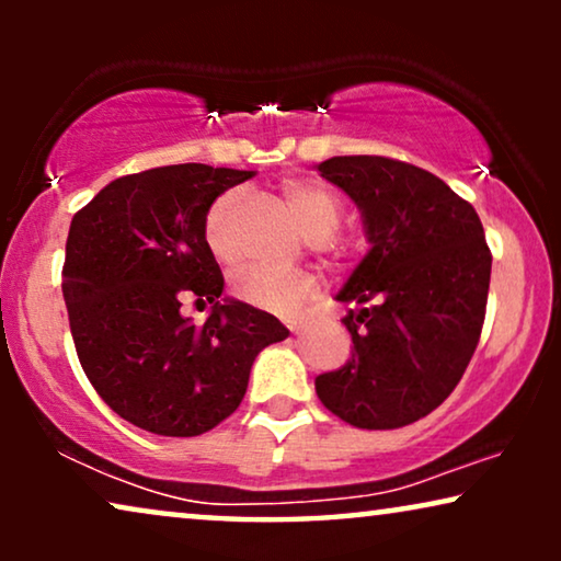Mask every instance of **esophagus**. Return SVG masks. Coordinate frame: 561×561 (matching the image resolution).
<instances>
[{
    "label": "esophagus",
    "instance_id": "esophagus-1",
    "mask_svg": "<svg viewBox=\"0 0 561 561\" xmlns=\"http://www.w3.org/2000/svg\"><path fill=\"white\" fill-rule=\"evenodd\" d=\"M288 329H290V332H294V334H298V332H301V324H298V321H288Z\"/></svg>",
    "mask_w": 561,
    "mask_h": 561
}]
</instances>
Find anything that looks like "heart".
Here are the masks:
<instances>
[{"instance_id": "heart-1", "label": "heart", "mask_w": 561, "mask_h": 561, "mask_svg": "<svg viewBox=\"0 0 561 561\" xmlns=\"http://www.w3.org/2000/svg\"><path fill=\"white\" fill-rule=\"evenodd\" d=\"M283 194L294 206L309 240L324 242L336 232L342 219V204L332 188L311 179H288L283 183ZM237 209H240V194L227 191V194L214 198L204 214V242L219 263H234L237 257L232 240ZM232 290L237 298L255 306V309L288 317L317 296V283L304 273H280L273 267L250 265L234 275Z\"/></svg>"}]
</instances>
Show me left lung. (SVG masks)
<instances>
[{"instance_id": "obj_1", "label": "left lung", "mask_w": 561, "mask_h": 561, "mask_svg": "<svg viewBox=\"0 0 561 561\" xmlns=\"http://www.w3.org/2000/svg\"><path fill=\"white\" fill-rule=\"evenodd\" d=\"M363 214L367 255L336 294L352 357L317 396L357 428L424 419L457 388L478 347L490 255L478 211L434 173L380 156L317 165Z\"/></svg>"}]
</instances>
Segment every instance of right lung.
<instances>
[{
    "mask_svg": "<svg viewBox=\"0 0 561 561\" xmlns=\"http://www.w3.org/2000/svg\"><path fill=\"white\" fill-rule=\"evenodd\" d=\"M255 171L204 163L122 175L76 211L64 298L81 367L110 409L160 436H198L237 411L260 350L288 336L273 313L221 298L204 214ZM194 293L202 328L180 313Z\"/></svg>",
    "mask_w": 561,
    "mask_h": 561,
    "instance_id": "1",
    "label": "right lung"
}]
</instances>
